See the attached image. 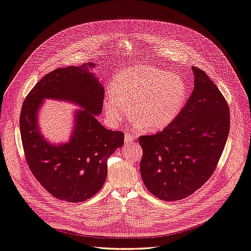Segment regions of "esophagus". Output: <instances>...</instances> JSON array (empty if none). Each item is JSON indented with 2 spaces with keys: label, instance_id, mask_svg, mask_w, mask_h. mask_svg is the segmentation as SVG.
Here are the masks:
<instances>
[{
  "label": "esophagus",
  "instance_id": "esophagus-1",
  "mask_svg": "<svg viewBox=\"0 0 251 251\" xmlns=\"http://www.w3.org/2000/svg\"><path fill=\"white\" fill-rule=\"evenodd\" d=\"M137 134L135 133H126L125 136V142L126 144H129V143H133L137 139Z\"/></svg>",
  "mask_w": 251,
  "mask_h": 251
}]
</instances>
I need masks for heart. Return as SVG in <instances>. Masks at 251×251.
Segmentation results:
<instances>
[{"instance_id":"1","label":"heart","mask_w":251,"mask_h":251,"mask_svg":"<svg viewBox=\"0 0 251 251\" xmlns=\"http://www.w3.org/2000/svg\"><path fill=\"white\" fill-rule=\"evenodd\" d=\"M112 87L104 102L107 114L121 121L132 105L135 124L146 132H158L173 124L188 99L187 82L181 75L153 66L123 71Z\"/></svg>"}]
</instances>
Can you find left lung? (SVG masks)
Wrapping results in <instances>:
<instances>
[{
	"label": "left lung",
	"instance_id": "8db88e82",
	"mask_svg": "<svg viewBox=\"0 0 251 251\" xmlns=\"http://www.w3.org/2000/svg\"><path fill=\"white\" fill-rule=\"evenodd\" d=\"M192 70L194 89L180 115L161 132L139 138L143 182L165 201L184 199L206 183L229 135L228 103L203 70Z\"/></svg>",
	"mask_w": 251,
	"mask_h": 251
}]
</instances>
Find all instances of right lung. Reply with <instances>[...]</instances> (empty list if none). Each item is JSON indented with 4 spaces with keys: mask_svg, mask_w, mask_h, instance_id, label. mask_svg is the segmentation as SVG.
<instances>
[{
    "mask_svg": "<svg viewBox=\"0 0 251 251\" xmlns=\"http://www.w3.org/2000/svg\"><path fill=\"white\" fill-rule=\"evenodd\" d=\"M88 63L58 68L33 87L22 104L20 134L26 162L35 178L54 197L85 201L98 193L107 176V159L124 145V133L106 129L96 118L102 111L104 88ZM44 99L73 101L76 113L69 142L54 146L40 134L37 112Z\"/></svg>",
    "mask_w": 251,
    "mask_h": 251,
    "instance_id": "right-lung-1",
    "label": "right lung"
}]
</instances>
